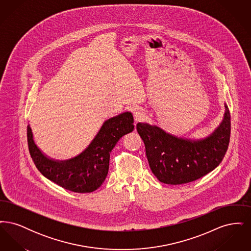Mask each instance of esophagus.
Wrapping results in <instances>:
<instances>
[{"label":"esophagus","instance_id":"esophagus-1","mask_svg":"<svg viewBox=\"0 0 251 251\" xmlns=\"http://www.w3.org/2000/svg\"><path fill=\"white\" fill-rule=\"evenodd\" d=\"M132 114L135 122H142L147 119V114L141 107H135L132 109Z\"/></svg>","mask_w":251,"mask_h":251}]
</instances>
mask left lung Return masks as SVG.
<instances>
[{
  "label": "left lung",
  "instance_id": "left-lung-1",
  "mask_svg": "<svg viewBox=\"0 0 251 251\" xmlns=\"http://www.w3.org/2000/svg\"><path fill=\"white\" fill-rule=\"evenodd\" d=\"M136 130L156 178L167 184H182L201 178L222 162L229 143L230 114L225 104L219 127L201 140L179 138L148 123H137Z\"/></svg>",
  "mask_w": 251,
  "mask_h": 251
}]
</instances>
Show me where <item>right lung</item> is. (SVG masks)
Returning <instances> with one entry per match:
<instances>
[{
    "label": "right lung",
    "instance_id": "1",
    "mask_svg": "<svg viewBox=\"0 0 251 251\" xmlns=\"http://www.w3.org/2000/svg\"><path fill=\"white\" fill-rule=\"evenodd\" d=\"M133 128L131 113H122L103 123L95 138L81 154L67 161H54L44 155L36 147L28 125L29 152L36 168L47 179L70 191L90 193L98 189L107 176L110 152L120 138L133 131Z\"/></svg>",
    "mask_w": 251,
    "mask_h": 251
}]
</instances>
